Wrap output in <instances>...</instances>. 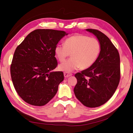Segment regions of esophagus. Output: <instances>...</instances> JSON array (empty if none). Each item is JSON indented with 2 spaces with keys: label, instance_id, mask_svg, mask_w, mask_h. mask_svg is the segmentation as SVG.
<instances>
[{
  "label": "esophagus",
  "instance_id": "obj_1",
  "mask_svg": "<svg viewBox=\"0 0 133 133\" xmlns=\"http://www.w3.org/2000/svg\"><path fill=\"white\" fill-rule=\"evenodd\" d=\"M72 75V74H70V73L69 72H64V76L65 78H68L70 76Z\"/></svg>",
  "mask_w": 133,
  "mask_h": 133
}]
</instances>
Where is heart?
<instances>
[{"label": "heart", "mask_w": 133, "mask_h": 133, "mask_svg": "<svg viewBox=\"0 0 133 133\" xmlns=\"http://www.w3.org/2000/svg\"><path fill=\"white\" fill-rule=\"evenodd\" d=\"M101 51L99 42L89 36L77 34L67 39L64 44H57L54 52L59 61L63 62L71 54V58L59 66V69L70 72L81 68L91 67L97 60Z\"/></svg>", "instance_id": "heart-1"}]
</instances>
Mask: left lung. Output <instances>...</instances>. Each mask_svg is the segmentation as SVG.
<instances>
[{
	"label": "left lung",
	"instance_id": "left-lung-1",
	"mask_svg": "<svg viewBox=\"0 0 133 133\" xmlns=\"http://www.w3.org/2000/svg\"><path fill=\"white\" fill-rule=\"evenodd\" d=\"M98 38L101 51L91 67L75 75L77 79L74 91L84 106L97 107L105 103L113 95L121 78L120 57L116 47L100 31L87 29Z\"/></svg>",
	"mask_w": 133,
	"mask_h": 133
}]
</instances>
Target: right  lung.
<instances>
[{"mask_svg":"<svg viewBox=\"0 0 133 133\" xmlns=\"http://www.w3.org/2000/svg\"><path fill=\"white\" fill-rule=\"evenodd\" d=\"M65 35L63 31L37 29L16 47L10 67L16 91L33 106L47 104L57 92L63 72L52 71L58 65L54 49Z\"/></svg>","mask_w":133,"mask_h":133,"instance_id":"1","label":"right lung"}]
</instances>
